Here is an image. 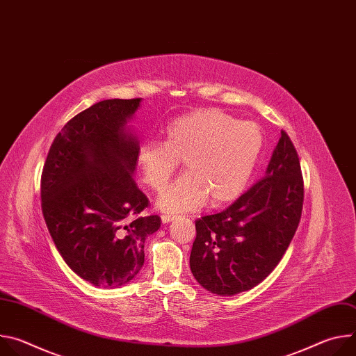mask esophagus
Wrapping results in <instances>:
<instances>
[{"label":"esophagus","mask_w":356,"mask_h":356,"mask_svg":"<svg viewBox=\"0 0 356 356\" xmlns=\"http://www.w3.org/2000/svg\"><path fill=\"white\" fill-rule=\"evenodd\" d=\"M161 218H162V222H163V224H169L170 221H173V220L176 218V216H170V214H163V216H162Z\"/></svg>","instance_id":"34e87169"}]
</instances>
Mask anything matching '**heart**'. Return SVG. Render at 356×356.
Returning a JSON list of instances; mask_svg holds the SVG:
<instances>
[{
	"mask_svg": "<svg viewBox=\"0 0 356 356\" xmlns=\"http://www.w3.org/2000/svg\"><path fill=\"white\" fill-rule=\"evenodd\" d=\"M264 147L261 128L218 110H201L173 120L165 140H145L136 154L142 180L161 191L183 161L184 175L158 200L170 213L194 211L235 200L257 168Z\"/></svg>",
	"mask_w": 356,
	"mask_h": 356,
	"instance_id": "heart-1",
	"label": "heart"
}]
</instances>
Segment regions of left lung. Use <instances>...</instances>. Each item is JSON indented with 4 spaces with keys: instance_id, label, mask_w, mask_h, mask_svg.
Instances as JSON below:
<instances>
[{
    "instance_id": "1",
    "label": "left lung",
    "mask_w": 356,
    "mask_h": 356,
    "mask_svg": "<svg viewBox=\"0 0 356 356\" xmlns=\"http://www.w3.org/2000/svg\"><path fill=\"white\" fill-rule=\"evenodd\" d=\"M304 187L297 152L282 131L264 179L224 211L195 221L190 269L206 290L234 296L264 282L298 227Z\"/></svg>"
}]
</instances>
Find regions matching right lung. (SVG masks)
<instances>
[{
  "mask_svg": "<svg viewBox=\"0 0 356 356\" xmlns=\"http://www.w3.org/2000/svg\"><path fill=\"white\" fill-rule=\"evenodd\" d=\"M142 98L104 99L56 135L40 179L42 213L59 253L98 287L131 282L145 261V239L161 217L138 216L146 195L134 180L139 140L128 122Z\"/></svg>",
  "mask_w": 356,
  "mask_h": 356,
  "instance_id": "obj_1",
  "label": "right lung"
}]
</instances>
